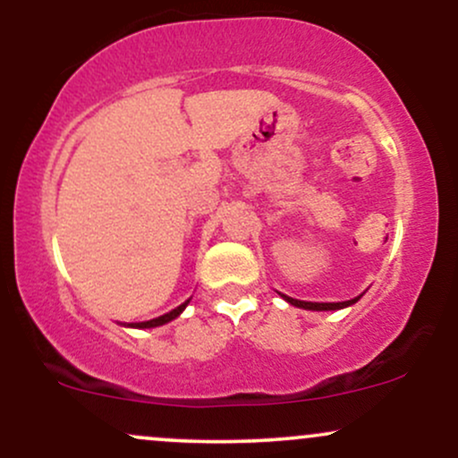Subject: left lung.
<instances>
[{
  "mask_svg": "<svg viewBox=\"0 0 458 458\" xmlns=\"http://www.w3.org/2000/svg\"><path fill=\"white\" fill-rule=\"evenodd\" d=\"M282 297L286 299L291 306H297V308H303V310H318V312H320V310H340V308L351 306V303H355L361 295L351 299V301H338V303H312V301H299V299H293V297H286V295H282Z\"/></svg>",
  "mask_w": 458,
  "mask_h": 458,
  "instance_id": "left-lung-1",
  "label": "left lung"
}]
</instances>
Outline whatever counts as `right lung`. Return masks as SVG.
I'll use <instances>...</instances> for the list:
<instances>
[{
  "mask_svg": "<svg viewBox=\"0 0 458 458\" xmlns=\"http://www.w3.org/2000/svg\"><path fill=\"white\" fill-rule=\"evenodd\" d=\"M187 303H189V299L185 303H181V306L178 308H174L172 310V312H167V314H163V317H157V318H152V320H144V323H133V325H129V327H159V325H165V323H170V320H174L178 314L182 312V310L187 308Z\"/></svg>",
  "mask_w": 458,
  "mask_h": 458,
  "instance_id": "1",
  "label": "right lung"
}]
</instances>
